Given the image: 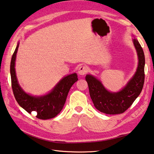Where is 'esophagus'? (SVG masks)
Segmentation results:
<instances>
[{"label":"esophagus","instance_id":"1","mask_svg":"<svg viewBox=\"0 0 154 154\" xmlns=\"http://www.w3.org/2000/svg\"><path fill=\"white\" fill-rule=\"evenodd\" d=\"M79 74L81 75H84L85 74H86L87 72H88V66L86 65H82L80 66L79 68Z\"/></svg>","mask_w":154,"mask_h":154}]
</instances>
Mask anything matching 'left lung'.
Masks as SVG:
<instances>
[{
    "label": "left lung",
    "instance_id": "8db88e82",
    "mask_svg": "<svg viewBox=\"0 0 154 154\" xmlns=\"http://www.w3.org/2000/svg\"><path fill=\"white\" fill-rule=\"evenodd\" d=\"M137 52L138 66L135 75L125 88L119 92H110L100 81L91 75H87L89 95L97 110L107 114H122L132 105L142 91L145 80V55L137 39L133 40Z\"/></svg>",
    "mask_w": 154,
    "mask_h": 154
}]
</instances>
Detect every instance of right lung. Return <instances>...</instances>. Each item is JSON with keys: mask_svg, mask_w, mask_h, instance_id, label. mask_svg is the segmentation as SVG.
<instances>
[{"mask_svg": "<svg viewBox=\"0 0 154 154\" xmlns=\"http://www.w3.org/2000/svg\"><path fill=\"white\" fill-rule=\"evenodd\" d=\"M18 48L19 43L12 56L10 66L11 86L17 102L28 113L35 112L38 119L54 118L62 110L70 89L78 80L77 75L72 73L63 77L48 94L42 96H31L22 89L16 77L15 65Z\"/></svg>", "mask_w": 154, "mask_h": 154, "instance_id": "add662e5", "label": "right lung"}]
</instances>
